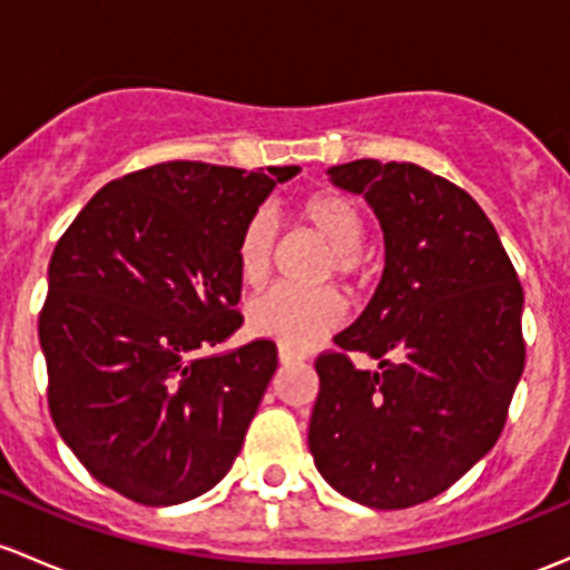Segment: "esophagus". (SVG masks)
I'll return each mask as SVG.
<instances>
[{"label":"esophagus","instance_id":"1","mask_svg":"<svg viewBox=\"0 0 570 570\" xmlns=\"http://www.w3.org/2000/svg\"><path fill=\"white\" fill-rule=\"evenodd\" d=\"M278 361H281V365H289V363L303 361V355H297V352H292L289 346H278Z\"/></svg>","mask_w":570,"mask_h":570}]
</instances>
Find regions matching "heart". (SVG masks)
<instances>
[{"mask_svg":"<svg viewBox=\"0 0 570 570\" xmlns=\"http://www.w3.org/2000/svg\"><path fill=\"white\" fill-rule=\"evenodd\" d=\"M297 220L308 226L316 237L325 239L331 248L327 273L344 284L363 278V239L365 220L361 207L341 194L308 196L297 207ZM275 254V224L269 215H250L237 239V273L248 286L262 284L273 267ZM344 322V303L333 292H301L292 286H273L245 308V325L259 338L278 341L289 350H303L335 331Z\"/></svg>","mask_w":570,"mask_h":570,"instance_id":"obj_1","label":"heart"}]
</instances>
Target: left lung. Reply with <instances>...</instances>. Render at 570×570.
Segmentation results:
<instances>
[{
    "instance_id": "1",
    "label": "left lung",
    "mask_w": 570,
    "mask_h": 570,
    "mask_svg": "<svg viewBox=\"0 0 570 570\" xmlns=\"http://www.w3.org/2000/svg\"><path fill=\"white\" fill-rule=\"evenodd\" d=\"M385 235L365 311L316 361L308 448L338 494L395 511L426 502L494 448L524 371L519 275L478 202L415 164L331 166ZM350 351L381 361L361 372Z\"/></svg>"
}]
</instances>
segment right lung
Segmentation results:
<instances>
[{
    "mask_svg": "<svg viewBox=\"0 0 570 570\" xmlns=\"http://www.w3.org/2000/svg\"><path fill=\"white\" fill-rule=\"evenodd\" d=\"M301 166L169 160L104 185L48 265L40 346L59 436L104 487L177 505L232 470L278 365L243 325L237 239Z\"/></svg>",
    "mask_w": 570,
    "mask_h": 570,
    "instance_id": "1",
    "label": "right lung"
}]
</instances>
